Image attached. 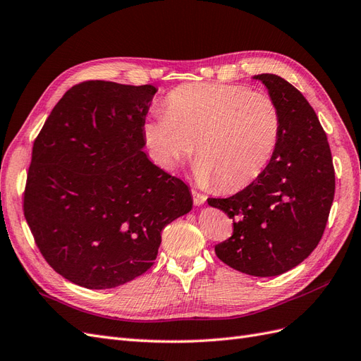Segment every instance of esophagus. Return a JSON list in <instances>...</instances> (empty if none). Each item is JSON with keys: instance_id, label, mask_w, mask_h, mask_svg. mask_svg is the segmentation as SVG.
Segmentation results:
<instances>
[{"instance_id": "esophagus-1", "label": "esophagus", "mask_w": 361, "mask_h": 361, "mask_svg": "<svg viewBox=\"0 0 361 361\" xmlns=\"http://www.w3.org/2000/svg\"><path fill=\"white\" fill-rule=\"evenodd\" d=\"M191 192H192V200H194V204H195V206L204 204V202H206V195H204V194H202V192H199V191H195V190H192Z\"/></svg>"}]
</instances>
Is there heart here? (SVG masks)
Masks as SVG:
<instances>
[{
    "instance_id": "obj_1",
    "label": "heart",
    "mask_w": 361,
    "mask_h": 361,
    "mask_svg": "<svg viewBox=\"0 0 361 361\" xmlns=\"http://www.w3.org/2000/svg\"><path fill=\"white\" fill-rule=\"evenodd\" d=\"M143 137L164 170H174L197 145L195 178L226 191L256 180L281 137L279 105L264 92L216 82L185 84L169 93L166 113L149 118Z\"/></svg>"
}]
</instances>
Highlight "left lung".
Here are the masks:
<instances>
[{"label": "left lung", "instance_id": "obj_1", "mask_svg": "<svg viewBox=\"0 0 361 361\" xmlns=\"http://www.w3.org/2000/svg\"><path fill=\"white\" fill-rule=\"evenodd\" d=\"M281 114V137L265 171L227 199H207L233 218V235L215 245L226 265L274 277L309 257L319 244L334 199V167L319 118L292 84L255 75Z\"/></svg>", "mask_w": 361, "mask_h": 361}]
</instances>
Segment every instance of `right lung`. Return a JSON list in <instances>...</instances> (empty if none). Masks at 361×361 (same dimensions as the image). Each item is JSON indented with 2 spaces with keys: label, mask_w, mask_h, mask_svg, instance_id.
<instances>
[{
  "label": "right lung",
  "mask_w": 361,
  "mask_h": 361,
  "mask_svg": "<svg viewBox=\"0 0 361 361\" xmlns=\"http://www.w3.org/2000/svg\"><path fill=\"white\" fill-rule=\"evenodd\" d=\"M154 85L85 81L54 106L32 146L24 215L48 264L87 289L146 272L162 228L192 209L188 185L143 150Z\"/></svg>",
  "instance_id": "right-lung-1"
}]
</instances>
